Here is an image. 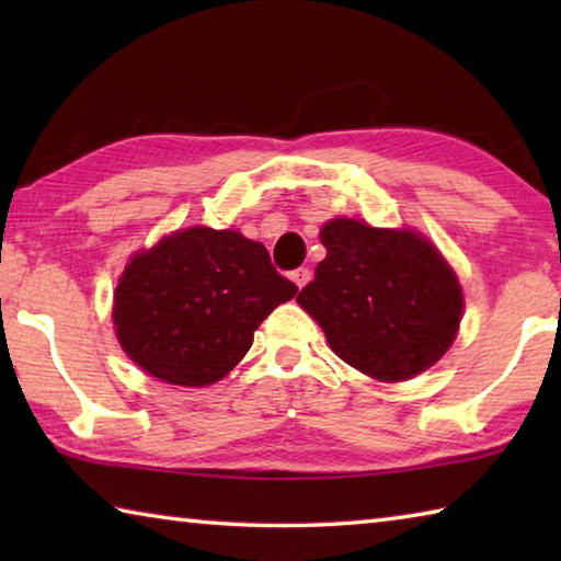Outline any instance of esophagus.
Masks as SVG:
<instances>
[{"instance_id":"obj_1","label":"esophagus","mask_w":561,"mask_h":561,"mask_svg":"<svg viewBox=\"0 0 561 561\" xmlns=\"http://www.w3.org/2000/svg\"><path fill=\"white\" fill-rule=\"evenodd\" d=\"M309 279H311V272H309V267H299V270H294V272H291V282L297 284L299 289H301V287H307Z\"/></svg>"}]
</instances>
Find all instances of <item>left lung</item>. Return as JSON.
I'll return each mask as SVG.
<instances>
[{"mask_svg": "<svg viewBox=\"0 0 561 561\" xmlns=\"http://www.w3.org/2000/svg\"><path fill=\"white\" fill-rule=\"evenodd\" d=\"M319 237L327 257L297 301L339 358L396 383L423 374L453 346L462 289L423 234L336 217Z\"/></svg>", "mask_w": 561, "mask_h": 561, "instance_id": "left-lung-1", "label": "left lung"}]
</instances>
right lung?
I'll list each match as a JSON object with an SVG mask.
<instances>
[{
	"label": "right lung",
	"instance_id": "obj_1",
	"mask_svg": "<svg viewBox=\"0 0 561 561\" xmlns=\"http://www.w3.org/2000/svg\"><path fill=\"white\" fill-rule=\"evenodd\" d=\"M297 284L237 230L187 227L140 250L113 291V327L133 364L173 386H210Z\"/></svg>",
	"mask_w": 561,
	"mask_h": 561
}]
</instances>
